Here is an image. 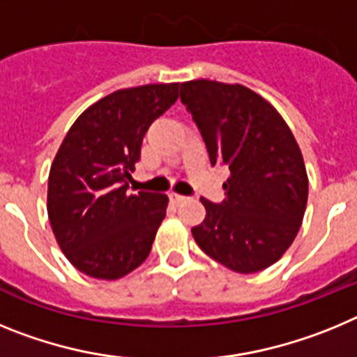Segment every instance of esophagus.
<instances>
[{
    "instance_id": "1",
    "label": "esophagus",
    "mask_w": 357,
    "mask_h": 357,
    "mask_svg": "<svg viewBox=\"0 0 357 357\" xmlns=\"http://www.w3.org/2000/svg\"><path fill=\"white\" fill-rule=\"evenodd\" d=\"M169 200H172L173 204H182V202L188 200V197H184V195H178V193H169Z\"/></svg>"
}]
</instances>
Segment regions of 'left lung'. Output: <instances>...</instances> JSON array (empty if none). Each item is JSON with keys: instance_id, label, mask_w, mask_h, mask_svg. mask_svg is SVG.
I'll return each mask as SVG.
<instances>
[{"instance_id": "1", "label": "left lung", "mask_w": 357, "mask_h": 357, "mask_svg": "<svg viewBox=\"0 0 357 357\" xmlns=\"http://www.w3.org/2000/svg\"><path fill=\"white\" fill-rule=\"evenodd\" d=\"M181 100L193 114L211 164H225L222 204L200 198L198 247L238 273H255L284 255L302 225L309 181L302 151L282 116L241 84L191 80Z\"/></svg>"}]
</instances>
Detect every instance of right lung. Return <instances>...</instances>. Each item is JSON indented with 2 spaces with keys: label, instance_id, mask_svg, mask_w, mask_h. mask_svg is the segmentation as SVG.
Segmentation results:
<instances>
[{
  "label": "right lung",
  "instance_id": "right-lung-1",
  "mask_svg": "<svg viewBox=\"0 0 357 357\" xmlns=\"http://www.w3.org/2000/svg\"><path fill=\"white\" fill-rule=\"evenodd\" d=\"M178 98V84H148L107 94L66 134L48 176V218L73 266L116 280L144 263L168 197L128 193L150 125Z\"/></svg>",
  "mask_w": 357,
  "mask_h": 357
}]
</instances>
